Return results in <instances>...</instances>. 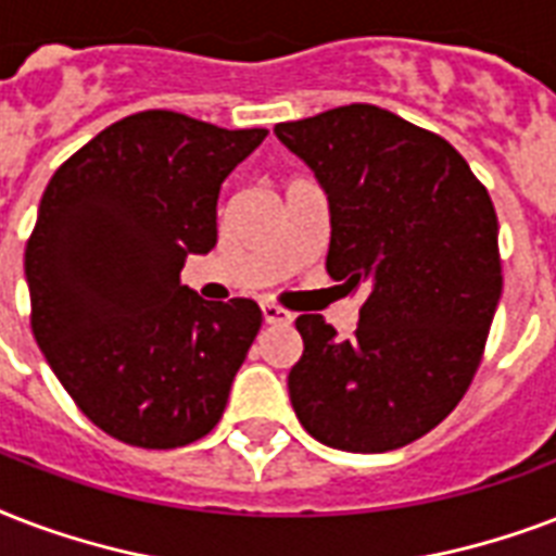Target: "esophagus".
I'll return each mask as SVG.
<instances>
[{"label":"esophagus","mask_w":556,"mask_h":556,"mask_svg":"<svg viewBox=\"0 0 556 556\" xmlns=\"http://www.w3.org/2000/svg\"><path fill=\"white\" fill-rule=\"evenodd\" d=\"M261 309H264L266 325H290V321H292L290 309L278 307V304H269V301H266V304Z\"/></svg>","instance_id":"1"}]
</instances>
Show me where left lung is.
Segmentation results:
<instances>
[{"label": "left lung", "instance_id": "left-lung-1", "mask_svg": "<svg viewBox=\"0 0 556 556\" xmlns=\"http://www.w3.org/2000/svg\"><path fill=\"white\" fill-rule=\"evenodd\" d=\"M275 136L327 191L330 278L368 287L351 339L316 313L295 318L292 408L333 450L406 446L462 403L484 356L502 295L493 200L450 141L374 103Z\"/></svg>", "mask_w": 556, "mask_h": 556}]
</instances>
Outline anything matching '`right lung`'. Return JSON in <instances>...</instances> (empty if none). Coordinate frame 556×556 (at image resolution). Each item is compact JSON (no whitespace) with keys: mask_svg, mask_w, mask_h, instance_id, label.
Returning <instances> with one entry per match:
<instances>
[{"mask_svg":"<svg viewBox=\"0 0 556 556\" xmlns=\"http://www.w3.org/2000/svg\"><path fill=\"white\" fill-rule=\"evenodd\" d=\"M266 139L174 110L110 124L54 170L25 247L31 330L98 429L176 450L219 424L261 330L252 299L179 283L217 243L223 179Z\"/></svg>","mask_w":556,"mask_h":556,"instance_id":"add662e5","label":"right lung"}]
</instances>
